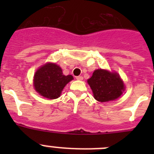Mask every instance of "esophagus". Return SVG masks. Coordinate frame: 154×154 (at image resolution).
I'll list each match as a JSON object with an SVG mask.
<instances>
[{"mask_svg": "<svg viewBox=\"0 0 154 154\" xmlns=\"http://www.w3.org/2000/svg\"><path fill=\"white\" fill-rule=\"evenodd\" d=\"M75 79L77 80H82V79H83V77H82V76H80V75L79 76H76Z\"/></svg>", "mask_w": 154, "mask_h": 154, "instance_id": "esophagus-1", "label": "esophagus"}]
</instances>
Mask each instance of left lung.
<instances>
[{
  "instance_id": "1",
  "label": "left lung",
  "mask_w": 154,
  "mask_h": 154,
  "mask_svg": "<svg viewBox=\"0 0 154 154\" xmlns=\"http://www.w3.org/2000/svg\"><path fill=\"white\" fill-rule=\"evenodd\" d=\"M94 98L99 102L112 101L118 99L125 90L124 83L116 72H110L105 69L94 71L88 79Z\"/></svg>"
}]
</instances>
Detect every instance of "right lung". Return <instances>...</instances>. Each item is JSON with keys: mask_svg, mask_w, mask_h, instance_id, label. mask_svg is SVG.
I'll return each instance as SVG.
<instances>
[{"mask_svg": "<svg viewBox=\"0 0 154 154\" xmlns=\"http://www.w3.org/2000/svg\"><path fill=\"white\" fill-rule=\"evenodd\" d=\"M72 79V75H63L59 65L48 62L36 71L34 75V87L41 96L55 99L61 96L64 87Z\"/></svg>", "mask_w": 154, "mask_h": 154, "instance_id": "add662e5", "label": "right lung"}]
</instances>
